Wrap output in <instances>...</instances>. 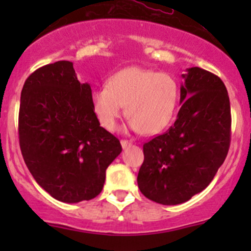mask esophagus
I'll list each match as a JSON object with an SVG mask.
<instances>
[{"label": "esophagus", "instance_id": "1", "mask_svg": "<svg viewBox=\"0 0 251 251\" xmlns=\"http://www.w3.org/2000/svg\"><path fill=\"white\" fill-rule=\"evenodd\" d=\"M120 143H121V147H123L124 149H126V148H127V147H130L131 144H132V142H131V141H126V140H121Z\"/></svg>", "mask_w": 251, "mask_h": 251}]
</instances>
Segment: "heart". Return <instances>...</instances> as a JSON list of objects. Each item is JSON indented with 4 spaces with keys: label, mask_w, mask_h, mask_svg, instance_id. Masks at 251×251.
Here are the masks:
<instances>
[{
    "label": "heart",
    "mask_w": 251,
    "mask_h": 251,
    "mask_svg": "<svg viewBox=\"0 0 251 251\" xmlns=\"http://www.w3.org/2000/svg\"><path fill=\"white\" fill-rule=\"evenodd\" d=\"M179 100V86L171 75L131 67L111 75L108 86L95 88L91 95L93 111L100 125L115 130L123 116L130 119L131 130L156 135L174 119Z\"/></svg>",
    "instance_id": "heart-1"
}]
</instances>
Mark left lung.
<instances>
[{
  "label": "left lung",
  "instance_id": "8db88e82",
  "mask_svg": "<svg viewBox=\"0 0 251 251\" xmlns=\"http://www.w3.org/2000/svg\"><path fill=\"white\" fill-rule=\"evenodd\" d=\"M181 109L175 124L143 144L137 176L144 197L177 205L204 191L224 164L231 142V105L226 86L198 67L182 74Z\"/></svg>",
  "mask_w": 251,
  "mask_h": 251
}]
</instances>
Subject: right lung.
Listing matches in <instances>:
<instances>
[{"label":"right lung","instance_id":"right-lung-1","mask_svg":"<svg viewBox=\"0 0 251 251\" xmlns=\"http://www.w3.org/2000/svg\"><path fill=\"white\" fill-rule=\"evenodd\" d=\"M90 83H80L72 62L32 73L20 95L19 144L35 181L57 201L74 204L102 192L105 170L121 153L100 126Z\"/></svg>","mask_w":251,"mask_h":251}]
</instances>
